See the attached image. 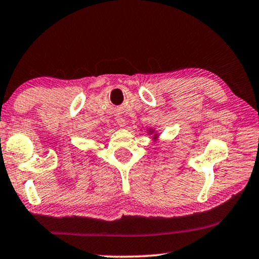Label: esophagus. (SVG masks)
I'll list each match as a JSON object with an SVG mask.
<instances>
[{
	"instance_id": "esophagus-1",
	"label": "esophagus",
	"mask_w": 259,
	"mask_h": 259,
	"mask_svg": "<svg viewBox=\"0 0 259 259\" xmlns=\"http://www.w3.org/2000/svg\"><path fill=\"white\" fill-rule=\"evenodd\" d=\"M117 122L120 127L125 126V120H124V118H122V117H117Z\"/></svg>"
}]
</instances>
